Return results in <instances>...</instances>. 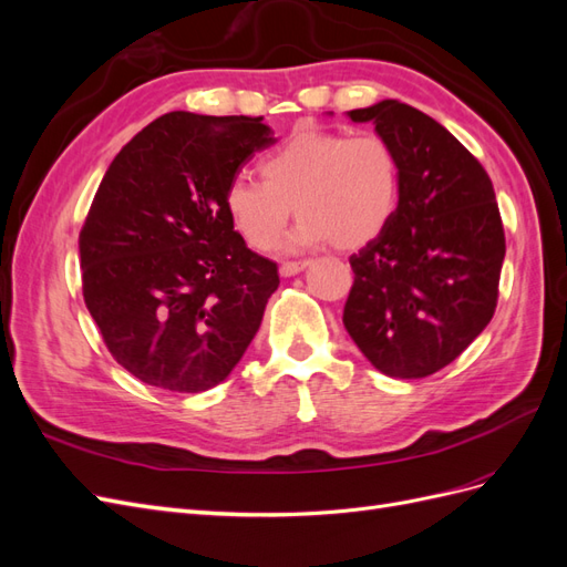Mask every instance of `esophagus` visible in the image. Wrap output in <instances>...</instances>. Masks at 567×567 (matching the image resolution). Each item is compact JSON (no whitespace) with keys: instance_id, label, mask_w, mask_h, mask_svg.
I'll list each match as a JSON object with an SVG mask.
<instances>
[{"instance_id":"esophagus-1","label":"esophagus","mask_w":567,"mask_h":567,"mask_svg":"<svg viewBox=\"0 0 567 567\" xmlns=\"http://www.w3.org/2000/svg\"><path fill=\"white\" fill-rule=\"evenodd\" d=\"M307 265H310L307 260H300V262H284V265L279 267V274H281V277H296V274H300Z\"/></svg>"}]
</instances>
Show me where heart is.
Masks as SVG:
<instances>
[{"label":"heart","instance_id":"b5f03b06","mask_svg":"<svg viewBox=\"0 0 567 567\" xmlns=\"http://www.w3.org/2000/svg\"><path fill=\"white\" fill-rule=\"evenodd\" d=\"M260 175L234 177L225 194L234 227L255 250L279 244L293 208L300 225L286 241L293 252L326 241L342 250L362 248L398 213V151L371 132H296L260 161Z\"/></svg>","mask_w":567,"mask_h":567}]
</instances>
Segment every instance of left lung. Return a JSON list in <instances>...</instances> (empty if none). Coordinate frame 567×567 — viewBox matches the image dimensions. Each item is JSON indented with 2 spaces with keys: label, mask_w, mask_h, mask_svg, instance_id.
<instances>
[{
  "label": "left lung",
  "mask_w": 567,
  "mask_h": 567,
  "mask_svg": "<svg viewBox=\"0 0 567 567\" xmlns=\"http://www.w3.org/2000/svg\"><path fill=\"white\" fill-rule=\"evenodd\" d=\"M348 115L398 151L402 188L390 225L350 257L342 323L381 373L425 379L494 315L506 255L499 205L485 167L431 115L394 99Z\"/></svg>",
  "instance_id": "left-lung-1"
}]
</instances>
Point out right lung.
<instances>
[{"instance_id":"obj_1","label":"right lung","mask_w":567,"mask_h":567,"mask_svg":"<svg viewBox=\"0 0 567 567\" xmlns=\"http://www.w3.org/2000/svg\"><path fill=\"white\" fill-rule=\"evenodd\" d=\"M274 142L262 117L173 111L109 165L80 231L82 296L142 383L210 390L260 329L279 271L234 231L225 194Z\"/></svg>"}]
</instances>
